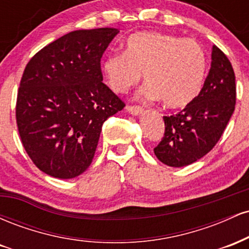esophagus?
Segmentation results:
<instances>
[{
	"label": "esophagus",
	"mask_w": 249,
	"mask_h": 249,
	"mask_svg": "<svg viewBox=\"0 0 249 249\" xmlns=\"http://www.w3.org/2000/svg\"><path fill=\"white\" fill-rule=\"evenodd\" d=\"M126 110L131 113V115H134V116L141 115L142 112V107H139V105H127Z\"/></svg>",
	"instance_id": "34e87169"
}]
</instances>
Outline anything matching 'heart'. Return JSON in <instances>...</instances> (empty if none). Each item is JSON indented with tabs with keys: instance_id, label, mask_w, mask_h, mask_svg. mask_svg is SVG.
Returning a JSON list of instances; mask_svg holds the SVG:
<instances>
[{
	"instance_id": "b5f03b06",
	"label": "heart",
	"mask_w": 249,
	"mask_h": 249,
	"mask_svg": "<svg viewBox=\"0 0 249 249\" xmlns=\"http://www.w3.org/2000/svg\"><path fill=\"white\" fill-rule=\"evenodd\" d=\"M207 55L198 42L162 33H137L128 37L125 53L107 56L103 72L108 87L126 92L144 73L145 96L161 99L170 108L191 104L204 88Z\"/></svg>"
}]
</instances>
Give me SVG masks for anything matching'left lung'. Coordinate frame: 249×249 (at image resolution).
Wrapping results in <instances>:
<instances>
[{
    "label": "left lung",
    "mask_w": 249,
    "mask_h": 249,
    "mask_svg": "<svg viewBox=\"0 0 249 249\" xmlns=\"http://www.w3.org/2000/svg\"><path fill=\"white\" fill-rule=\"evenodd\" d=\"M236 101L235 75L227 56L213 45L212 63L201 92L179 113L164 116L165 132L153 148L162 164L182 167L199 160L221 138Z\"/></svg>",
    "instance_id": "left-lung-1"
}]
</instances>
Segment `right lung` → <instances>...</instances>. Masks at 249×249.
<instances>
[{
  "instance_id": "right-lung-1",
  "label": "right lung",
  "mask_w": 249,
  "mask_h": 249,
  "mask_svg": "<svg viewBox=\"0 0 249 249\" xmlns=\"http://www.w3.org/2000/svg\"><path fill=\"white\" fill-rule=\"evenodd\" d=\"M115 28L71 31L35 53L22 75L16 123L42 172L59 179L90 166L102 125L125 103L103 83L101 58Z\"/></svg>"
}]
</instances>
